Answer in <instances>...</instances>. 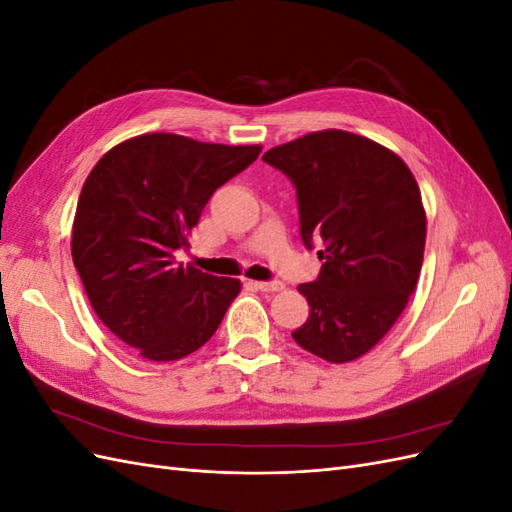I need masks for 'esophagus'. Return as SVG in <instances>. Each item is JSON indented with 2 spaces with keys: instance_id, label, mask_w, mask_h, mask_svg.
<instances>
[{
  "instance_id": "34e87169",
  "label": "esophagus",
  "mask_w": 512,
  "mask_h": 512,
  "mask_svg": "<svg viewBox=\"0 0 512 512\" xmlns=\"http://www.w3.org/2000/svg\"><path fill=\"white\" fill-rule=\"evenodd\" d=\"M256 288L262 290V292H277V290L284 288V284L277 282V280H273V282H256Z\"/></svg>"
}]
</instances>
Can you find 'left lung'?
Segmentation results:
<instances>
[{"mask_svg":"<svg viewBox=\"0 0 512 512\" xmlns=\"http://www.w3.org/2000/svg\"><path fill=\"white\" fill-rule=\"evenodd\" d=\"M262 160L297 188L307 250L320 245V275L299 286L309 318L292 339L329 363L359 359L416 288L427 232L418 183L397 153L344 130L305 134Z\"/></svg>","mask_w":512,"mask_h":512,"instance_id":"8db88e82","label":"left lung"}]
</instances>
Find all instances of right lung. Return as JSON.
<instances>
[{
  "label": "right lung",
  "mask_w": 512,
  "mask_h": 512,
  "mask_svg": "<svg viewBox=\"0 0 512 512\" xmlns=\"http://www.w3.org/2000/svg\"><path fill=\"white\" fill-rule=\"evenodd\" d=\"M260 145H215L153 132L111 151L85 179L72 260L98 318L147 361H177L218 331L241 282L183 267L175 252L213 192Z\"/></svg>",
  "instance_id": "add662e5"
}]
</instances>
